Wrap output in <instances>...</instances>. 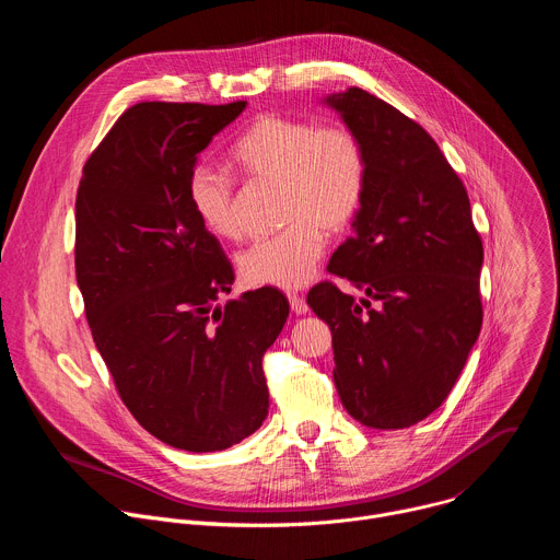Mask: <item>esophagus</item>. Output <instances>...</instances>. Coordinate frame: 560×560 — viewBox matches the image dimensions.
<instances>
[{
    "label": "esophagus",
    "mask_w": 560,
    "mask_h": 560,
    "mask_svg": "<svg viewBox=\"0 0 560 560\" xmlns=\"http://www.w3.org/2000/svg\"><path fill=\"white\" fill-rule=\"evenodd\" d=\"M288 299H290V307H292V312H294V314H305V312L310 310L303 296H299V294H290Z\"/></svg>",
    "instance_id": "obj_1"
}]
</instances>
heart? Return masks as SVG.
Returning a JSON list of instances; mask_svg holds the SVG:
<instances>
[{"mask_svg": "<svg viewBox=\"0 0 560 560\" xmlns=\"http://www.w3.org/2000/svg\"><path fill=\"white\" fill-rule=\"evenodd\" d=\"M238 175L281 188V234L261 238L238 257V275L255 288H301L324 255V233L346 230L365 190V156L357 135L341 126L266 115L230 148ZM188 201L201 225L221 238L244 232L232 182L201 166L190 175Z\"/></svg>", "mask_w": 560, "mask_h": 560, "instance_id": "b5f03b06", "label": "heart"}]
</instances>
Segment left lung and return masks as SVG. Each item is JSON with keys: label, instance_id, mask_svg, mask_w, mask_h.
Returning <instances> with one entry per match:
<instances>
[{"label": "left lung", "instance_id": "1", "mask_svg": "<svg viewBox=\"0 0 560 560\" xmlns=\"http://www.w3.org/2000/svg\"><path fill=\"white\" fill-rule=\"evenodd\" d=\"M322 104L365 156L354 234L330 272L368 299L326 281L307 292V305L332 330L348 415L374 430L410 428L445 401L481 332L483 244L458 175L417 121L361 89Z\"/></svg>", "mask_w": 560, "mask_h": 560}]
</instances>
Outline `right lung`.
I'll use <instances>...</instances> for the list:
<instances>
[{
    "label": "right lung",
    "mask_w": 560,
    "mask_h": 560,
    "mask_svg": "<svg viewBox=\"0 0 560 560\" xmlns=\"http://www.w3.org/2000/svg\"><path fill=\"white\" fill-rule=\"evenodd\" d=\"M244 110L137 104L77 190L74 270L95 346L139 425L186 452L225 450L261 428V359L290 312L275 288L214 305L234 272L188 201L199 152Z\"/></svg>",
    "instance_id": "add662e5"
}]
</instances>
